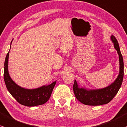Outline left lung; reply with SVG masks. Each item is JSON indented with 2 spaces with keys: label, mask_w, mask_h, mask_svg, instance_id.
<instances>
[{
  "label": "left lung",
  "mask_w": 127,
  "mask_h": 127,
  "mask_svg": "<svg viewBox=\"0 0 127 127\" xmlns=\"http://www.w3.org/2000/svg\"><path fill=\"white\" fill-rule=\"evenodd\" d=\"M111 40L113 43L115 48L119 55L120 70L118 78L113 83L105 88L97 90H87L83 88H79L77 83L75 80L73 86V92L76 99L85 105H100L106 104L110 102L119 91L124 77V61L123 57L119 49L118 40L115 36H111Z\"/></svg>",
  "instance_id": "left-lung-1"
}]
</instances>
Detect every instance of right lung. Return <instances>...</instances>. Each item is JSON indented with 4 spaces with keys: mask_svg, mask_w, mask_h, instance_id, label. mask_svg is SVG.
<instances>
[{
    "mask_svg": "<svg viewBox=\"0 0 127 127\" xmlns=\"http://www.w3.org/2000/svg\"><path fill=\"white\" fill-rule=\"evenodd\" d=\"M9 52L7 54L4 64V81L6 88L11 95L22 105L33 107L42 105L48 101L52 94L56 81L48 86L35 89H25L17 86L9 76L8 70Z\"/></svg>",
    "mask_w": 127,
    "mask_h": 127,
    "instance_id": "right-lung-1",
    "label": "right lung"
}]
</instances>
